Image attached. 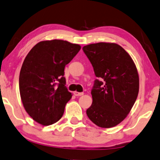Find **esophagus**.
<instances>
[{"mask_svg":"<svg viewBox=\"0 0 160 160\" xmlns=\"http://www.w3.org/2000/svg\"><path fill=\"white\" fill-rule=\"evenodd\" d=\"M74 95L76 96H80L83 95V93H80V92H78V91H75L74 92Z\"/></svg>","mask_w":160,"mask_h":160,"instance_id":"1","label":"esophagus"}]
</instances>
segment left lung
Returning <instances> with one entry per match:
<instances>
[{
    "label": "left lung",
    "mask_w": 160,
    "mask_h": 160,
    "mask_svg": "<svg viewBox=\"0 0 160 160\" xmlns=\"http://www.w3.org/2000/svg\"><path fill=\"white\" fill-rule=\"evenodd\" d=\"M82 50L98 78L91 90L93 102L87 115L98 127H114L129 114L138 96L136 65L125 49L116 43H93Z\"/></svg>",
    "instance_id": "obj_1"
}]
</instances>
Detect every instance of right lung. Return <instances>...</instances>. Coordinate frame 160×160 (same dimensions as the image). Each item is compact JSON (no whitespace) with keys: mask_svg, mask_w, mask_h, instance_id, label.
<instances>
[{"mask_svg":"<svg viewBox=\"0 0 160 160\" xmlns=\"http://www.w3.org/2000/svg\"><path fill=\"white\" fill-rule=\"evenodd\" d=\"M80 45L66 40H45L27 55L19 74V92L28 114L42 125L57 122L72 98L64 67L79 52Z\"/></svg>","mask_w":160,"mask_h":160,"instance_id":"1","label":"right lung"}]
</instances>
